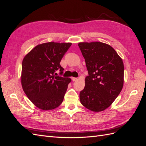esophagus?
<instances>
[{
    "label": "esophagus",
    "instance_id": "obj_1",
    "mask_svg": "<svg viewBox=\"0 0 146 146\" xmlns=\"http://www.w3.org/2000/svg\"><path fill=\"white\" fill-rule=\"evenodd\" d=\"M71 79H72V80L73 82L77 80V78H76V77H72V78H71Z\"/></svg>",
    "mask_w": 146,
    "mask_h": 146
}]
</instances>
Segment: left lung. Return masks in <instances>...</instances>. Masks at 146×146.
I'll return each instance as SVG.
<instances>
[{
  "label": "left lung",
  "mask_w": 146,
  "mask_h": 146,
  "mask_svg": "<svg viewBox=\"0 0 146 146\" xmlns=\"http://www.w3.org/2000/svg\"><path fill=\"white\" fill-rule=\"evenodd\" d=\"M85 60L88 76L80 92L81 104L92 111L109 107L122 89L124 67L114 48L101 42L78 44Z\"/></svg>",
  "instance_id": "obj_1"
}]
</instances>
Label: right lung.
Listing matches in <instances>:
<instances>
[{
  "label": "right lung",
  "mask_w": 146,
  "mask_h": 146,
  "mask_svg": "<svg viewBox=\"0 0 146 146\" xmlns=\"http://www.w3.org/2000/svg\"><path fill=\"white\" fill-rule=\"evenodd\" d=\"M72 43L49 42L34 47L24 58L21 84L32 102L43 110H50L62 103L70 78L55 76L64 69L60 64ZM56 74V73H55Z\"/></svg>",
  "instance_id": "add662e5"
}]
</instances>
